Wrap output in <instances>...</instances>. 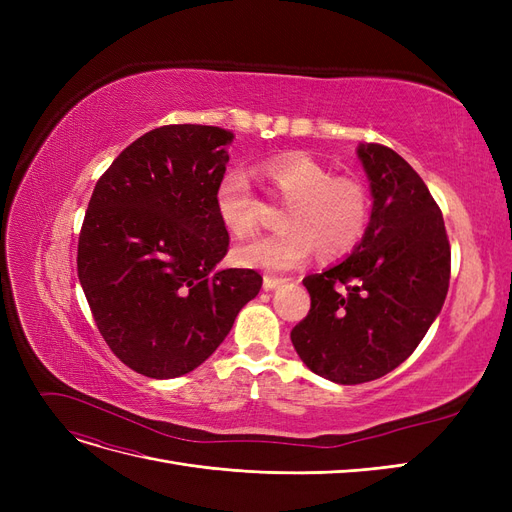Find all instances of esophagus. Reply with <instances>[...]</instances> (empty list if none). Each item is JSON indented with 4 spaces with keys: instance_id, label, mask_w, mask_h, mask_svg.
I'll return each mask as SVG.
<instances>
[{
    "instance_id": "34e87169",
    "label": "esophagus",
    "mask_w": 512,
    "mask_h": 512,
    "mask_svg": "<svg viewBox=\"0 0 512 512\" xmlns=\"http://www.w3.org/2000/svg\"><path fill=\"white\" fill-rule=\"evenodd\" d=\"M282 284H286L284 277H273V275H265V280H262V286H265V290L280 288Z\"/></svg>"
}]
</instances>
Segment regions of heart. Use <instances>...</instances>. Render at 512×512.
Masks as SVG:
<instances>
[{"mask_svg":"<svg viewBox=\"0 0 512 512\" xmlns=\"http://www.w3.org/2000/svg\"><path fill=\"white\" fill-rule=\"evenodd\" d=\"M271 192L286 207L277 224L282 230L235 247L243 267L284 273L301 267L318 252L337 258L354 250L369 224V194L350 177H333L331 170L303 151H288L258 166ZM215 211L237 237L256 230L262 203L245 170H228L215 185Z\"/></svg>","mask_w":512,"mask_h":512,"instance_id":"obj_1","label":"heart"}]
</instances>
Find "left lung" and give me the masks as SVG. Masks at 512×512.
<instances>
[{
    "instance_id": "obj_1",
    "label": "left lung",
    "mask_w": 512,
    "mask_h": 512,
    "mask_svg": "<svg viewBox=\"0 0 512 512\" xmlns=\"http://www.w3.org/2000/svg\"><path fill=\"white\" fill-rule=\"evenodd\" d=\"M374 207L361 243L339 265L307 275L309 314L292 346L337 384L382 378L404 363L438 318L451 280L442 211L416 170L378 143H361Z\"/></svg>"
}]
</instances>
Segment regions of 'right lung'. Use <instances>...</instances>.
<instances>
[{"label":"right lung","instance_id":"obj_1","mask_svg":"<svg viewBox=\"0 0 512 512\" xmlns=\"http://www.w3.org/2000/svg\"><path fill=\"white\" fill-rule=\"evenodd\" d=\"M235 134L162 126L123 149L98 179L76 269L104 342L121 363L166 380L205 363L262 277L215 269L228 230L215 211Z\"/></svg>","mask_w":512,"mask_h":512}]
</instances>
